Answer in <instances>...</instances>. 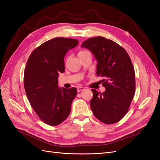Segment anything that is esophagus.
<instances>
[{"instance_id": "esophagus-1", "label": "esophagus", "mask_w": 160, "mask_h": 160, "mask_svg": "<svg viewBox=\"0 0 160 160\" xmlns=\"http://www.w3.org/2000/svg\"><path fill=\"white\" fill-rule=\"evenodd\" d=\"M85 89V88H83V87H78V88H77V91L78 92H81V91H84Z\"/></svg>"}]
</instances>
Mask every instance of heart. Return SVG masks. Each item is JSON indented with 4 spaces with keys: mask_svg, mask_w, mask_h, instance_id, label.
Here are the masks:
<instances>
[{
    "mask_svg": "<svg viewBox=\"0 0 160 160\" xmlns=\"http://www.w3.org/2000/svg\"><path fill=\"white\" fill-rule=\"evenodd\" d=\"M91 55L89 51H87V50H82V51H79V52H78V56L79 57L84 56V55Z\"/></svg>",
    "mask_w": 160,
    "mask_h": 160,
    "instance_id": "obj_1",
    "label": "heart"
}]
</instances>
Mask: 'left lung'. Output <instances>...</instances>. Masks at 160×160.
I'll return each instance as SVG.
<instances>
[{"instance_id": "8db88e82", "label": "left lung", "mask_w": 160, "mask_h": 160, "mask_svg": "<svg viewBox=\"0 0 160 160\" xmlns=\"http://www.w3.org/2000/svg\"><path fill=\"white\" fill-rule=\"evenodd\" d=\"M81 47L89 49L98 61L96 73L104 79L106 89L102 93L91 89V109L101 122L117 123L128 113L135 95V71L130 57L122 47L103 37L88 38Z\"/></svg>"}]
</instances>
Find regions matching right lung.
<instances>
[{"label":"right lung","mask_w":160,"mask_h":160,"mask_svg":"<svg viewBox=\"0 0 160 160\" xmlns=\"http://www.w3.org/2000/svg\"><path fill=\"white\" fill-rule=\"evenodd\" d=\"M78 42L74 38H52L34 50L27 62L24 72L27 97L39 118L52 126L68 118L77 95L75 88H59L58 77L65 71L67 52Z\"/></svg>","instance_id":"add662e5"}]
</instances>
